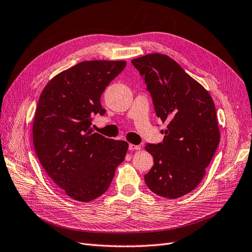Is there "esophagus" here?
Listing matches in <instances>:
<instances>
[{
	"label": "esophagus",
	"instance_id": "esophagus-1",
	"mask_svg": "<svg viewBox=\"0 0 252 252\" xmlns=\"http://www.w3.org/2000/svg\"><path fill=\"white\" fill-rule=\"evenodd\" d=\"M129 150H140L141 149V146L140 145H134V144H129L128 146Z\"/></svg>",
	"mask_w": 252,
	"mask_h": 252
}]
</instances>
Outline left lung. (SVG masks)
I'll return each mask as SVG.
<instances>
[{"mask_svg": "<svg viewBox=\"0 0 252 252\" xmlns=\"http://www.w3.org/2000/svg\"><path fill=\"white\" fill-rule=\"evenodd\" d=\"M131 63L146 83L158 118L168 123L163 143L145 147L155 163L145 182L156 194L178 199L200 184L218 148L220 134L215 103L168 56L149 53Z\"/></svg>", "mask_w": 252, "mask_h": 252, "instance_id": "left-lung-1", "label": "left lung"}]
</instances>
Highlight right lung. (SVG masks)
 Returning <instances> with one entry per match:
<instances>
[{
    "label": "right lung",
    "mask_w": 252,
    "mask_h": 252,
    "mask_svg": "<svg viewBox=\"0 0 252 252\" xmlns=\"http://www.w3.org/2000/svg\"><path fill=\"white\" fill-rule=\"evenodd\" d=\"M126 61H84L53 77L35 110L32 138L37 158L57 186L79 202L108 189L128 143L94 132L93 114L105 113L101 95Z\"/></svg>",
    "instance_id": "add662e5"
}]
</instances>
